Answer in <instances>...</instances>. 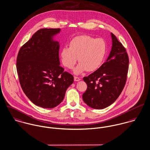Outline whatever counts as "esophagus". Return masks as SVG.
<instances>
[{
	"label": "esophagus",
	"mask_w": 150,
	"mask_h": 150,
	"mask_svg": "<svg viewBox=\"0 0 150 150\" xmlns=\"http://www.w3.org/2000/svg\"><path fill=\"white\" fill-rule=\"evenodd\" d=\"M74 81H81V79L78 77L76 76H74Z\"/></svg>",
	"instance_id": "34e87169"
}]
</instances>
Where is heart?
Instances as JSON below:
<instances>
[{"mask_svg": "<svg viewBox=\"0 0 150 150\" xmlns=\"http://www.w3.org/2000/svg\"><path fill=\"white\" fill-rule=\"evenodd\" d=\"M106 52L107 45L104 39L84 35L74 38L69 42V48H62L60 57L64 66L69 69L74 67L78 58L79 63L74 72L78 75L86 69L91 72L99 68Z\"/></svg>", "mask_w": 150, "mask_h": 150, "instance_id": "obj_1", "label": "heart"}]
</instances>
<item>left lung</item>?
<instances>
[{
  "instance_id": "8db88e82",
  "label": "left lung",
  "mask_w": 150,
  "mask_h": 150,
  "mask_svg": "<svg viewBox=\"0 0 150 150\" xmlns=\"http://www.w3.org/2000/svg\"><path fill=\"white\" fill-rule=\"evenodd\" d=\"M112 47L103 64L83 78L87 88L84 102L95 109H103L113 103L120 95L127 80L129 59L125 48L112 33Z\"/></svg>"
}]
</instances>
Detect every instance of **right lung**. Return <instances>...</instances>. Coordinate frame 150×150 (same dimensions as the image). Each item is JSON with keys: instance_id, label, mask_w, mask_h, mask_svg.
<instances>
[{"instance_id": "obj_1", "label": "right lung", "mask_w": 150, "mask_h": 150, "mask_svg": "<svg viewBox=\"0 0 150 150\" xmlns=\"http://www.w3.org/2000/svg\"><path fill=\"white\" fill-rule=\"evenodd\" d=\"M60 28L38 30L22 47L16 69L23 92L35 105L52 108L60 103L74 76L60 66L59 43L54 37Z\"/></svg>"}]
</instances>
